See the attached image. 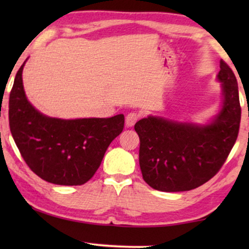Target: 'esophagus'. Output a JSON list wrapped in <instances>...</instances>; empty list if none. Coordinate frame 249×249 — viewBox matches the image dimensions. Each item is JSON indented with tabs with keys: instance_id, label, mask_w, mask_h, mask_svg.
I'll return each mask as SVG.
<instances>
[{
	"instance_id": "esophagus-1",
	"label": "esophagus",
	"mask_w": 249,
	"mask_h": 249,
	"mask_svg": "<svg viewBox=\"0 0 249 249\" xmlns=\"http://www.w3.org/2000/svg\"><path fill=\"white\" fill-rule=\"evenodd\" d=\"M139 118V115L136 113V112H130V113L127 114V117H125V125L127 127H132L136 122H137Z\"/></svg>"
}]
</instances>
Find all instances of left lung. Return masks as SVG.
Wrapping results in <instances>:
<instances>
[{
  "instance_id": "8db88e82",
  "label": "left lung",
  "mask_w": 249,
  "mask_h": 249,
  "mask_svg": "<svg viewBox=\"0 0 249 249\" xmlns=\"http://www.w3.org/2000/svg\"><path fill=\"white\" fill-rule=\"evenodd\" d=\"M216 81L222 100L205 124L151 115L135 124L142 179L160 192L195 189L216 175L236 142L241 117L238 83L221 60Z\"/></svg>"
}]
</instances>
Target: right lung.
Returning <instances> with one entry per match:
<instances>
[{"instance_id":"right-lung-1","label":"right lung","mask_w":249,"mask_h":249,"mask_svg":"<svg viewBox=\"0 0 249 249\" xmlns=\"http://www.w3.org/2000/svg\"><path fill=\"white\" fill-rule=\"evenodd\" d=\"M26 61L10 93L12 137L27 165L39 178L54 185H84L100 168L108 145L121 134L124 115L60 119L43 114L33 107L23 89Z\"/></svg>"}]
</instances>
